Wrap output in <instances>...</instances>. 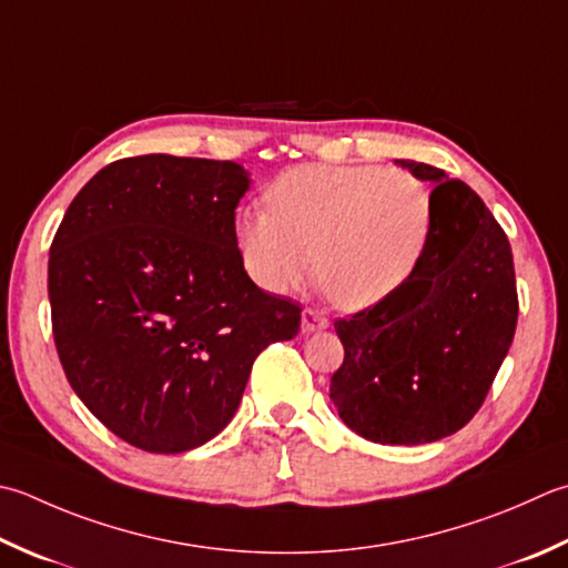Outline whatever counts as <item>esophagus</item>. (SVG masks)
<instances>
[{
    "mask_svg": "<svg viewBox=\"0 0 568 568\" xmlns=\"http://www.w3.org/2000/svg\"><path fill=\"white\" fill-rule=\"evenodd\" d=\"M329 327V320L325 315H320L317 310H305L303 313V332L305 335H313V332H322Z\"/></svg>",
    "mask_w": 568,
    "mask_h": 568,
    "instance_id": "1",
    "label": "esophagus"
}]
</instances>
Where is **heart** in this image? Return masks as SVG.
I'll list each match as a JSON object with an SVG mask.
<instances>
[{
    "mask_svg": "<svg viewBox=\"0 0 568 568\" xmlns=\"http://www.w3.org/2000/svg\"><path fill=\"white\" fill-rule=\"evenodd\" d=\"M268 209L236 216L248 275L283 295L315 275L344 310L392 300L428 251L436 204L424 180L379 164H305L268 189Z\"/></svg>",
    "mask_w": 568,
    "mask_h": 568,
    "instance_id": "heart-1",
    "label": "heart"
}]
</instances>
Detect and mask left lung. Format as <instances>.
I'll list each match as a JSON object with an SVG mask.
<instances>
[{
	"mask_svg": "<svg viewBox=\"0 0 568 568\" xmlns=\"http://www.w3.org/2000/svg\"><path fill=\"white\" fill-rule=\"evenodd\" d=\"M433 233L416 275L392 300L337 320L344 362L329 382L339 418L382 446L460 430L483 406L517 327L513 248L473 189L424 162Z\"/></svg>",
	"mask_w": 568,
	"mask_h": 568,
	"instance_id": "obj_1",
	"label": "left lung"
}]
</instances>
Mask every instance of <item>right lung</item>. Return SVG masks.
<instances>
[{"label":"right lung","mask_w":568,"mask_h":568,"mask_svg":"<svg viewBox=\"0 0 568 568\" xmlns=\"http://www.w3.org/2000/svg\"><path fill=\"white\" fill-rule=\"evenodd\" d=\"M251 174L142 154L100 170L55 231L53 339L88 410L130 446L184 453L229 426L255 357L300 307L255 285L233 239Z\"/></svg>","instance_id":"add662e5"}]
</instances>
